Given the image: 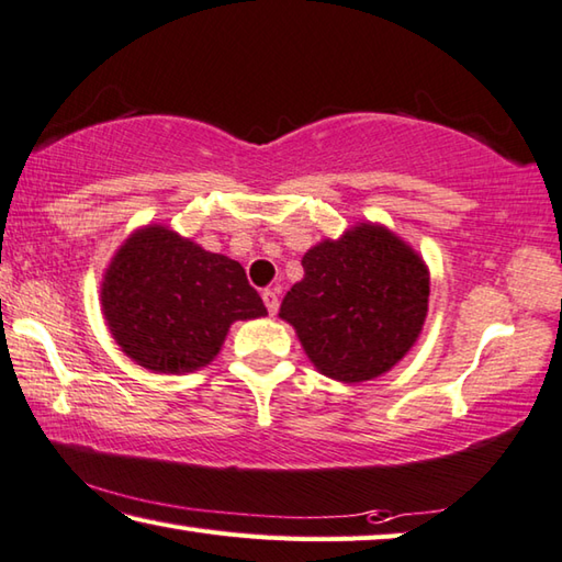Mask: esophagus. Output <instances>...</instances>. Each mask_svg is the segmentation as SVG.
I'll return each instance as SVG.
<instances>
[{
    "label": "esophagus",
    "instance_id": "1",
    "mask_svg": "<svg viewBox=\"0 0 562 562\" xmlns=\"http://www.w3.org/2000/svg\"><path fill=\"white\" fill-rule=\"evenodd\" d=\"M262 302H265V307H268V312H270L272 316L278 314V307H280L278 292H274V290H265V292H262Z\"/></svg>",
    "mask_w": 562,
    "mask_h": 562
}]
</instances>
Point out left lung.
Instances as JSON below:
<instances>
[{
  "label": "left lung",
  "instance_id": "8db88e82",
  "mask_svg": "<svg viewBox=\"0 0 562 562\" xmlns=\"http://www.w3.org/2000/svg\"><path fill=\"white\" fill-rule=\"evenodd\" d=\"M302 268L304 278L284 294L280 319L326 379H379L420 339L430 270L383 223L361 221L339 238H324L304 252Z\"/></svg>",
  "mask_w": 562,
  "mask_h": 562
}]
</instances>
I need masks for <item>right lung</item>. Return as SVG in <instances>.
Here are the masks:
<instances>
[{"instance_id": "obj_1", "label": "right lung", "mask_w": 562, "mask_h": 562, "mask_svg": "<svg viewBox=\"0 0 562 562\" xmlns=\"http://www.w3.org/2000/svg\"><path fill=\"white\" fill-rule=\"evenodd\" d=\"M112 339L151 373H193L216 359L233 322L268 314L238 260L149 223L112 255L100 284Z\"/></svg>"}]
</instances>
